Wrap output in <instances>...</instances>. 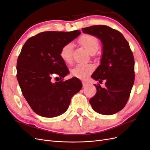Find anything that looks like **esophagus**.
<instances>
[{
	"instance_id": "esophagus-1",
	"label": "esophagus",
	"mask_w": 150,
	"mask_h": 150,
	"mask_svg": "<svg viewBox=\"0 0 150 150\" xmlns=\"http://www.w3.org/2000/svg\"><path fill=\"white\" fill-rule=\"evenodd\" d=\"M88 84V83L85 82V81H83V87H85V86H86Z\"/></svg>"
}]
</instances>
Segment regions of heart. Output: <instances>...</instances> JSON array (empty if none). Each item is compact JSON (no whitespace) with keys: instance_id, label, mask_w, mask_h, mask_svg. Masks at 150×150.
Segmentation results:
<instances>
[{"instance_id":"1","label":"heart","mask_w":150,"mask_h":150,"mask_svg":"<svg viewBox=\"0 0 150 150\" xmlns=\"http://www.w3.org/2000/svg\"><path fill=\"white\" fill-rule=\"evenodd\" d=\"M79 43L91 54H94L97 52L99 47L97 38L89 34L81 36L79 39ZM72 44L71 43L65 44L61 49L60 57L66 64H69L72 62ZM94 67L91 64H78L71 70V74L76 78L85 79L91 73Z\"/></svg>"}]
</instances>
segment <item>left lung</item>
<instances>
[{"instance_id": "8db88e82", "label": "left lung", "mask_w": 150, "mask_h": 150, "mask_svg": "<svg viewBox=\"0 0 150 150\" xmlns=\"http://www.w3.org/2000/svg\"><path fill=\"white\" fill-rule=\"evenodd\" d=\"M83 33L98 38L103 44L99 65L91 76L106 87L94 84L97 92L89 99L93 110L103 115L119 112L128 101L134 81V60L129 43L120 32L107 25H93Z\"/></svg>"}]
</instances>
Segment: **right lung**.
<instances>
[{"label": "right lung", "instance_id": "obj_1", "mask_svg": "<svg viewBox=\"0 0 150 150\" xmlns=\"http://www.w3.org/2000/svg\"><path fill=\"white\" fill-rule=\"evenodd\" d=\"M71 32H42L29 38L21 50L17 62V78L22 94L36 114L45 117L61 115L72 97L83 87L77 78L52 83V74L60 78L69 71L60 57L63 46L80 35Z\"/></svg>", "mask_w": 150, "mask_h": 150}]
</instances>
